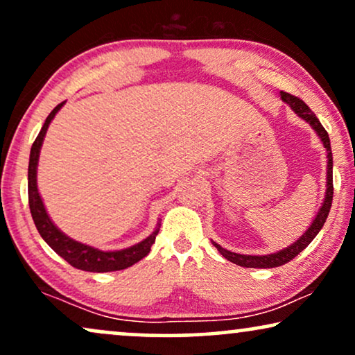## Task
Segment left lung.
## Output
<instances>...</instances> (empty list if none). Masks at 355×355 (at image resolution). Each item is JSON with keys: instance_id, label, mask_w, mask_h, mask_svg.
Segmentation results:
<instances>
[{"instance_id": "obj_1", "label": "left lung", "mask_w": 355, "mask_h": 355, "mask_svg": "<svg viewBox=\"0 0 355 355\" xmlns=\"http://www.w3.org/2000/svg\"><path fill=\"white\" fill-rule=\"evenodd\" d=\"M280 98L282 101L286 103L291 110L295 111V114L298 118H302L303 121L311 125V129L318 134V137L321 139L322 146L326 149V159H327V165H326V191H324V200L318 209L315 219H313L311 224L308 226V230L303 232L302 236L298 237L293 244H290L288 248L277 250V252L272 254H266V255H249V254H236L231 252V250L221 248L218 242L213 241V245L219 250V254L223 257H226L230 262L236 263L239 267H249V268H273V267H280L284 263L290 262L291 259H295L297 255L304 250L309 245L315 237L318 236V232L321 231V227L324 226L327 214H329L331 209V203H333V152H331V142H329V136H327L326 129L322 128V124L320 123V119L316 118V114L313 113L311 110L306 106V103L300 100V98L290 95V93L280 92Z\"/></svg>"}]
</instances>
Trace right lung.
<instances>
[{
	"label": "right lung",
	"instance_id": "obj_1",
	"mask_svg": "<svg viewBox=\"0 0 355 355\" xmlns=\"http://www.w3.org/2000/svg\"><path fill=\"white\" fill-rule=\"evenodd\" d=\"M65 105L60 103L51 111V114L47 116L46 123H44L42 129H40L39 136L35 137L33 147H31V155H29V170H28V191H29V208L31 214H33L34 224L37 227L40 237L47 242L55 252L60 255L62 259H65L71 267L80 268L85 272H116V270H124V268L134 266L139 260L144 259L147 254L150 252L152 244L155 242V236L159 234L160 230V219L157 223L155 230L152 231L146 239H142L137 244L131 245V248L119 249V250H101L93 245L83 244L71 239L70 236H67L64 231H60L55 226V223L52 221L49 216L46 205H44L42 196H40L39 188H37V165H39V155L40 149H42L44 137H46L49 124L52 123V119L55 118V114L62 110V106Z\"/></svg>",
	"mask_w": 355,
	"mask_h": 355
}]
</instances>
